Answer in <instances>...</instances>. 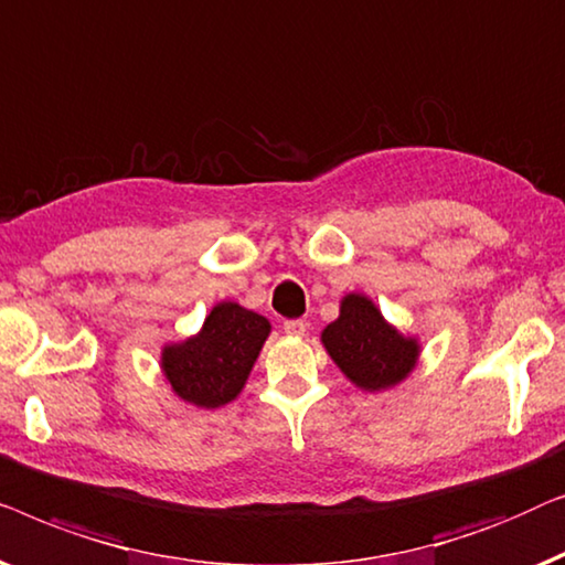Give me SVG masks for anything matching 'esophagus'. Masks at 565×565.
I'll list each match as a JSON object with an SVG mask.
<instances>
[{
	"label": "esophagus",
	"mask_w": 565,
	"mask_h": 565,
	"mask_svg": "<svg viewBox=\"0 0 565 565\" xmlns=\"http://www.w3.org/2000/svg\"><path fill=\"white\" fill-rule=\"evenodd\" d=\"M305 330H307V322H305V320H286V322H284V332H286V335L301 338V335H305Z\"/></svg>",
	"instance_id": "1"
}]
</instances>
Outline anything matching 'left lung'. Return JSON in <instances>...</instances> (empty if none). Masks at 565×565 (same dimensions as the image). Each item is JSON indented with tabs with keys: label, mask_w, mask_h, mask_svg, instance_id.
<instances>
[{
	"label": "left lung",
	"mask_w": 565,
	"mask_h": 565,
	"mask_svg": "<svg viewBox=\"0 0 565 565\" xmlns=\"http://www.w3.org/2000/svg\"><path fill=\"white\" fill-rule=\"evenodd\" d=\"M322 343L340 371L369 392L399 384L419 353L415 340L402 338L361 294L343 299L340 317L322 332Z\"/></svg>",
	"instance_id": "left-lung-1"
}]
</instances>
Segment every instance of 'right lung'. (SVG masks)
Wrapping results in <instances>:
<instances>
[{
  "mask_svg": "<svg viewBox=\"0 0 565 565\" xmlns=\"http://www.w3.org/2000/svg\"><path fill=\"white\" fill-rule=\"evenodd\" d=\"M271 332L266 317L222 301L204 320L196 338L163 351V371L173 392L196 407H222L233 402Z\"/></svg>",
  "mask_w": 565,
  "mask_h": 565,
  "instance_id": "right-lung-1",
  "label": "right lung"
}]
</instances>
